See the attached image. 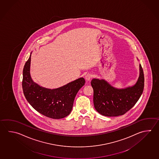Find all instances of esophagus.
<instances>
[{"label":"esophagus","mask_w":159,"mask_h":159,"mask_svg":"<svg viewBox=\"0 0 159 159\" xmlns=\"http://www.w3.org/2000/svg\"><path fill=\"white\" fill-rule=\"evenodd\" d=\"M91 77H92V75H91V74L88 73V74H87L86 75H85L84 78H85V80H86L87 81H90V79H91Z\"/></svg>","instance_id":"obj_1"}]
</instances>
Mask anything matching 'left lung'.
<instances>
[{"label":"left lung","mask_w":159,"mask_h":159,"mask_svg":"<svg viewBox=\"0 0 159 159\" xmlns=\"http://www.w3.org/2000/svg\"><path fill=\"white\" fill-rule=\"evenodd\" d=\"M91 84L93 90L94 107L98 113L107 116H122L133 107L143 93V71L139 64V78L131 86L118 89L104 79L98 78H93Z\"/></svg>","instance_id":"1"}]
</instances>
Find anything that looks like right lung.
Wrapping results in <instances>:
<instances>
[{
  "label": "right lung",
  "instance_id": "obj_1",
  "mask_svg": "<svg viewBox=\"0 0 159 159\" xmlns=\"http://www.w3.org/2000/svg\"><path fill=\"white\" fill-rule=\"evenodd\" d=\"M23 70L22 89L29 104L35 110L50 118H63L72 110L73 105L78 91L85 84L83 77L78 78L57 89L41 86L33 81L30 75L31 56Z\"/></svg>",
  "mask_w": 159,
  "mask_h": 159
}]
</instances>
